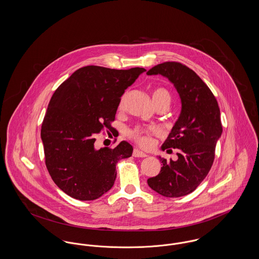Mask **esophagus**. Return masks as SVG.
Wrapping results in <instances>:
<instances>
[{"label": "esophagus", "mask_w": 259, "mask_h": 259, "mask_svg": "<svg viewBox=\"0 0 259 259\" xmlns=\"http://www.w3.org/2000/svg\"><path fill=\"white\" fill-rule=\"evenodd\" d=\"M133 155L135 157H147L148 156L147 153H145V152H142V151H140L138 149H134L133 150Z\"/></svg>", "instance_id": "1"}]
</instances>
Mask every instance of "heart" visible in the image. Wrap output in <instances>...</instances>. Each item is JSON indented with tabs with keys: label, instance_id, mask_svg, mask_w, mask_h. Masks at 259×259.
I'll return each mask as SVG.
<instances>
[{
	"label": "heart",
	"instance_id": "obj_1",
	"mask_svg": "<svg viewBox=\"0 0 259 259\" xmlns=\"http://www.w3.org/2000/svg\"><path fill=\"white\" fill-rule=\"evenodd\" d=\"M152 100L154 105L157 107L159 105H170L171 95L167 89L163 87H156L152 91ZM126 100V94H124L119 100L118 109L122 110L124 108ZM157 130L153 127H135L127 131V136L138 143L141 146H149L152 144V135L156 133Z\"/></svg>",
	"mask_w": 259,
	"mask_h": 259
}]
</instances>
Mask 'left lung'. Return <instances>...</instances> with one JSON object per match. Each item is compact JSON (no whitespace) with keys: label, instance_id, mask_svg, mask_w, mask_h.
Listing matches in <instances>:
<instances>
[{"label":"left lung","instance_id":"1","mask_svg":"<svg viewBox=\"0 0 259 259\" xmlns=\"http://www.w3.org/2000/svg\"><path fill=\"white\" fill-rule=\"evenodd\" d=\"M147 74L167 77L181 98V114L162 145L167 152L178 149V159L160 158L159 174L148 179L149 186L159 195L179 198L194 192L212 166L215 146L223 130L220 109L208 86L181 62H162Z\"/></svg>","mask_w":259,"mask_h":259}]
</instances>
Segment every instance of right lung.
Instances as JSON below:
<instances>
[{
    "instance_id": "right-lung-1",
    "label": "right lung",
    "mask_w": 259,
    "mask_h": 259,
    "mask_svg": "<svg viewBox=\"0 0 259 259\" xmlns=\"http://www.w3.org/2000/svg\"><path fill=\"white\" fill-rule=\"evenodd\" d=\"M146 71L142 67L79 68L54 93L42 123L47 169L56 185L79 200H93L111 189L116 163L132 155L122 141L114 148L95 149L96 134L113 128L125 90Z\"/></svg>"
}]
</instances>
